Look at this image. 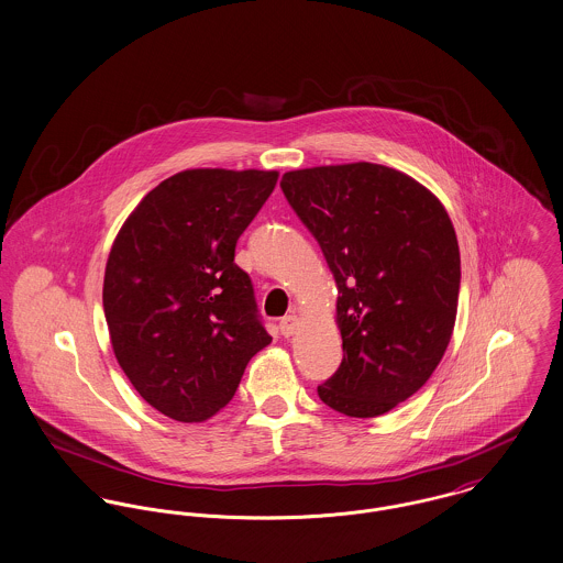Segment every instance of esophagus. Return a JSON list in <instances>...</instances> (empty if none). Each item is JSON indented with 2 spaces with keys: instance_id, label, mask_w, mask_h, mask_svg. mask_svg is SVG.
Segmentation results:
<instances>
[{
  "instance_id": "obj_1",
  "label": "esophagus",
  "mask_w": 563,
  "mask_h": 563,
  "mask_svg": "<svg viewBox=\"0 0 563 563\" xmlns=\"http://www.w3.org/2000/svg\"><path fill=\"white\" fill-rule=\"evenodd\" d=\"M300 325H302V321H300L298 314H287V317L280 319V332H283V336H294V334L300 330Z\"/></svg>"
}]
</instances>
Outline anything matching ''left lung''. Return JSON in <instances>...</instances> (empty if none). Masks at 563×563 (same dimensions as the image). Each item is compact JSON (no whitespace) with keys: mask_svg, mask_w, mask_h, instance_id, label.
I'll return each instance as SVG.
<instances>
[{"mask_svg":"<svg viewBox=\"0 0 563 563\" xmlns=\"http://www.w3.org/2000/svg\"><path fill=\"white\" fill-rule=\"evenodd\" d=\"M280 188L339 289L343 362L319 398L349 418L384 416L429 382L452 339L454 224L427 186L384 165L287 172Z\"/></svg>","mask_w":563,"mask_h":563,"instance_id":"left-lung-1","label":"left lung"}]
</instances>
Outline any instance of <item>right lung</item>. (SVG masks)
I'll use <instances>...</instances> for the list:
<instances>
[{
    "label": "right lung",
    "mask_w": 563,
    "mask_h": 563,
    "mask_svg": "<svg viewBox=\"0 0 563 563\" xmlns=\"http://www.w3.org/2000/svg\"><path fill=\"white\" fill-rule=\"evenodd\" d=\"M278 172L186 169L150 190L113 240L102 306L134 389L177 422H206L272 343L235 244Z\"/></svg>",
    "instance_id": "add662e5"
}]
</instances>
